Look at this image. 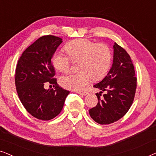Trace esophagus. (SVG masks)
Wrapping results in <instances>:
<instances>
[{"instance_id": "1", "label": "esophagus", "mask_w": 156, "mask_h": 156, "mask_svg": "<svg viewBox=\"0 0 156 156\" xmlns=\"http://www.w3.org/2000/svg\"><path fill=\"white\" fill-rule=\"evenodd\" d=\"M76 93L80 94H82V95H87L88 92L87 91H77Z\"/></svg>"}]
</instances>
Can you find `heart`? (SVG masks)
Returning <instances> with one entry per match:
<instances>
[{
	"instance_id": "heart-1",
	"label": "heart",
	"mask_w": 156,
	"mask_h": 156,
	"mask_svg": "<svg viewBox=\"0 0 156 156\" xmlns=\"http://www.w3.org/2000/svg\"><path fill=\"white\" fill-rule=\"evenodd\" d=\"M68 56L60 52L55 53L52 65L58 71L65 73L69 71L71 60L79 62L80 72L69 74L60 79L63 87L71 90H82L91 80H99L106 75L112 63V53L108 45L96 43L87 39L72 40L65 46Z\"/></svg>"
}]
</instances>
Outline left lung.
Instances as JSON below:
<instances>
[{"label": "left lung", "instance_id": "left-lung-1", "mask_svg": "<svg viewBox=\"0 0 156 156\" xmlns=\"http://www.w3.org/2000/svg\"><path fill=\"white\" fill-rule=\"evenodd\" d=\"M131 57L116 42L114 45V60L107 75L94 87L97 93V105L89 109L91 119L99 124H110L122 118L133 104L137 78ZM103 91L106 94L101 97Z\"/></svg>", "mask_w": 156, "mask_h": 156}]
</instances>
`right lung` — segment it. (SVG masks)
Here are the masks:
<instances>
[{
  "instance_id": "1",
  "label": "right lung",
  "mask_w": 156,
  "mask_h": 156,
  "mask_svg": "<svg viewBox=\"0 0 156 156\" xmlns=\"http://www.w3.org/2000/svg\"><path fill=\"white\" fill-rule=\"evenodd\" d=\"M62 42V39L56 36H42L23 52L16 66L15 83L19 99L27 112L40 120L56 117L69 94L53 78L52 58ZM46 84L54 88L45 90Z\"/></svg>"
}]
</instances>
